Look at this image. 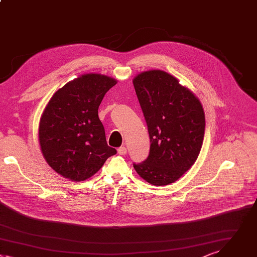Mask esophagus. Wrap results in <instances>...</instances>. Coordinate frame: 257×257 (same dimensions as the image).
I'll return each mask as SVG.
<instances>
[{
    "instance_id": "1",
    "label": "esophagus",
    "mask_w": 257,
    "mask_h": 257,
    "mask_svg": "<svg viewBox=\"0 0 257 257\" xmlns=\"http://www.w3.org/2000/svg\"><path fill=\"white\" fill-rule=\"evenodd\" d=\"M126 152H127V150H126V148H125L124 146L119 147V148L117 149V153L119 154V155H125Z\"/></svg>"
}]
</instances>
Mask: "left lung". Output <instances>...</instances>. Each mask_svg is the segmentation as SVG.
Wrapping results in <instances>:
<instances>
[{
  "label": "left lung",
  "instance_id": "left-lung-1",
  "mask_svg": "<svg viewBox=\"0 0 257 257\" xmlns=\"http://www.w3.org/2000/svg\"><path fill=\"white\" fill-rule=\"evenodd\" d=\"M133 83L151 142L148 158L134 168L153 185H168L198 157L206 127L203 108L189 89L164 71L143 72Z\"/></svg>",
  "mask_w": 257,
  "mask_h": 257
}]
</instances>
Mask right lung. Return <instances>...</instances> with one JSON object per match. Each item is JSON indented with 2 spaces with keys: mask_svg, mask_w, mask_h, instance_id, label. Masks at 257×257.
<instances>
[{
  "mask_svg": "<svg viewBox=\"0 0 257 257\" xmlns=\"http://www.w3.org/2000/svg\"><path fill=\"white\" fill-rule=\"evenodd\" d=\"M116 80L85 74L59 89L41 115L42 155L57 173L72 181L93 176L116 150L107 145L98 108Z\"/></svg>",
  "mask_w": 257,
  "mask_h": 257,
  "instance_id": "1",
  "label": "right lung"
}]
</instances>
